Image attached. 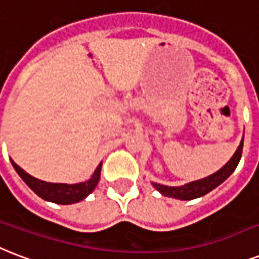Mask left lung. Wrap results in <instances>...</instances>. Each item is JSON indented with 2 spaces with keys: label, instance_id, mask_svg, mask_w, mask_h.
<instances>
[{
  "label": "left lung",
  "instance_id": "left-lung-1",
  "mask_svg": "<svg viewBox=\"0 0 259 259\" xmlns=\"http://www.w3.org/2000/svg\"><path fill=\"white\" fill-rule=\"evenodd\" d=\"M242 150H243V138L240 140L239 146L236 148V151L234 152L231 159L216 173L205 178L188 182L182 186H166L162 185V184H157V182H151V185L166 197L178 198V200H193V198L201 197L204 194L209 193L211 190L218 188L220 184H223L234 173V170L236 169V166L240 161V157H242Z\"/></svg>",
  "mask_w": 259,
  "mask_h": 259
}]
</instances>
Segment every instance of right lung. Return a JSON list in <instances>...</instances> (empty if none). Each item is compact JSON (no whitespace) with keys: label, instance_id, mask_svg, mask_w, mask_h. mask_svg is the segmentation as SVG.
Instances as JSON below:
<instances>
[{"label":"right lung","instance_id":"right-lung-1","mask_svg":"<svg viewBox=\"0 0 259 259\" xmlns=\"http://www.w3.org/2000/svg\"><path fill=\"white\" fill-rule=\"evenodd\" d=\"M12 165L15 167L21 180L35 192L39 197H41L46 201L55 202V204H62V205H69L74 202L82 201L83 198L89 196L97 186L101 176L102 162L94 170L93 176L85 182L79 184H53V182H46L37 178L32 177L27 171H24L19 165H16L13 159H11Z\"/></svg>","mask_w":259,"mask_h":259}]
</instances>
